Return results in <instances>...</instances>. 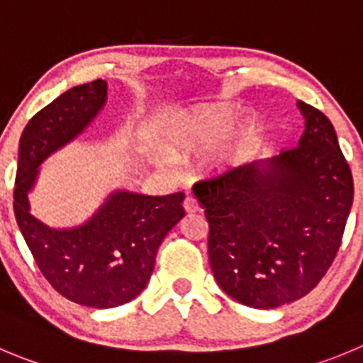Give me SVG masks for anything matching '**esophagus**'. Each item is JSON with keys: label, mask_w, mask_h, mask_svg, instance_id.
I'll return each mask as SVG.
<instances>
[{"label": "esophagus", "mask_w": 363, "mask_h": 363, "mask_svg": "<svg viewBox=\"0 0 363 363\" xmlns=\"http://www.w3.org/2000/svg\"><path fill=\"white\" fill-rule=\"evenodd\" d=\"M184 208L187 213H194V212H199V203L198 199L194 198V196H187L184 201Z\"/></svg>", "instance_id": "34e87169"}]
</instances>
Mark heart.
Instances as JSON below:
<instances>
[{
    "label": "heart",
    "instance_id": "1",
    "mask_svg": "<svg viewBox=\"0 0 363 363\" xmlns=\"http://www.w3.org/2000/svg\"><path fill=\"white\" fill-rule=\"evenodd\" d=\"M240 106L216 101L185 108L169 123L164 133L165 153L189 158L210 147L206 165L223 172L250 160L260 146L262 123L257 113L246 112L237 118Z\"/></svg>",
    "mask_w": 363,
    "mask_h": 363
}]
</instances>
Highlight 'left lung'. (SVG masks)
I'll return each instance as SVG.
<instances>
[{"mask_svg":"<svg viewBox=\"0 0 363 363\" xmlns=\"http://www.w3.org/2000/svg\"><path fill=\"white\" fill-rule=\"evenodd\" d=\"M298 147L194 185L208 220L217 285L251 308H278L308 294L340 247L353 176L333 124L298 101Z\"/></svg>","mask_w":363,"mask_h":363,"instance_id":"1","label":"left lung"}]
</instances>
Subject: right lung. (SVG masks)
<instances>
[{
	"mask_svg": "<svg viewBox=\"0 0 363 363\" xmlns=\"http://www.w3.org/2000/svg\"><path fill=\"white\" fill-rule=\"evenodd\" d=\"M106 103V82L78 85L30 119L19 140L13 212L51 287L92 308H113L146 289L162 240L185 216V194L113 191L85 223L53 228L30 212L40 164L87 130Z\"/></svg>",
	"mask_w": 363,
	"mask_h": 363,
	"instance_id": "right-lung-1",
	"label": "right lung"
}]
</instances>
